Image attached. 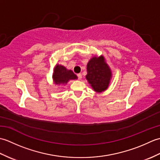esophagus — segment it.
I'll list each match as a JSON object with an SVG mask.
<instances>
[{"instance_id": "34e87169", "label": "esophagus", "mask_w": 160, "mask_h": 160, "mask_svg": "<svg viewBox=\"0 0 160 160\" xmlns=\"http://www.w3.org/2000/svg\"><path fill=\"white\" fill-rule=\"evenodd\" d=\"M77 76H78V79L81 80V78H82V74H81V73H78V74H77Z\"/></svg>"}]
</instances>
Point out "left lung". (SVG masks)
I'll return each instance as SVG.
<instances>
[{
  "label": "left lung",
  "instance_id": "left-lung-1",
  "mask_svg": "<svg viewBox=\"0 0 160 160\" xmlns=\"http://www.w3.org/2000/svg\"><path fill=\"white\" fill-rule=\"evenodd\" d=\"M87 71L86 79L93 91L102 93L108 89L112 72L103 56L91 58L87 63Z\"/></svg>",
  "mask_w": 160,
  "mask_h": 160
}]
</instances>
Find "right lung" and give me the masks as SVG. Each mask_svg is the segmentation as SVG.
Wrapping results in <instances>:
<instances>
[{
    "instance_id": "obj_1",
    "label": "right lung",
    "mask_w": 160,
    "mask_h": 160,
    "mask_svg": "<svg viewBox=\"0 0 160 160\" xmlns=\"http://www.w3.org/2000/svg\"><path fill=\"white\" fill-rule=\"evenodd\" d=\"M52 78L53 83L56 85H65L69 80L78 79V77L71 70L57 64L53 68Z\"/></svg>"
}]
</instances>
